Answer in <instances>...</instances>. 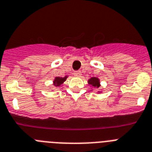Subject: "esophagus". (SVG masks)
Returning a JSON list of instances; mask_svg holds the SVG:
<instances>
[{
  "label": "esophagus",
  "instance_id": "esophagus-1",
  "mask_svg": "<svg viewBox=\"0 0 152 152\" xmlns=\"http://www.w3.org/2000/svg\"><path fill=\"white\" fill-rule=\"evenodd\" d=\"M73 75L75 76H76V77H80V76H81V72H80V71H75V72H73Z\"/></svg>",
  "mask_w": 152,
  "mask_h": 152
}]
</instances>
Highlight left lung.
<instances>
[{"instance_id": "obj_1", "label": "left lung", "mask_w": 152, "mask_h": 152, "mask_svg": "<svg viewBox=\"0 0 152 152\" xmlns=\"http://www.w3.org/2000/svg\"><path fill=\"white\" fill-rule=\"evenodd\" d=\"M88 84L91 87H94V89H99L100 86V79L97 78V77H91L88 80ZM100 93H101V91H97V94H100Z\"/></svg>"}]
</instances>
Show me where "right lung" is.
Segmentation results:
<instances>
[{"label": "right lung", "instance_id": "add662e5", "mask_svg": "<svg viewBox=\"0 0 152 152\" xmlns=\"http://www.w3.org/2000/svg\"><path fill=\"white\" fill-rule=\"evenodd\" d=\"M67 78H68V76H66L65 77H56L53 80V85L55 87H58V86H62Z\"/></svg>", "mask_w": 152, "mask_h": 152}]
</instances>
